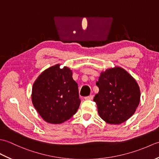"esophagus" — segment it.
Returning a JSON list of instances; mask_svg holds the SVG:
<instances>
[{
    "label": "esophagus",
    "mask_w": 159,
    "mask_h": 159,
    "mask_svg": "<svg viewBox=\"0 0 159 159\" xmlns=\"http://www.w3.org/2000/svg\"><path fill=\"white\" fill-rule=\"evenodd\" d=\"M93 96L92 95H89L88 96L85 97V100H93Z\"/></svg>",
    "instance_id": "34e87169"
}]
</instances>
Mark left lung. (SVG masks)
<instances>
[{"label": "left lung", "instance_id": "8db88e82", "mask_svg": "<svg viewBox=\"0 0 159 159\" xmlns=\"http://www.w3.org/2000/svg\"><path fill=\"white\" fill-rule=\"evenodd\" d=\"M99 92L93 101L100 117L111 124L126 121L135 112L140 101V89L136 80L121 67L102 72L96 82Z\"/></svg>", "mask_w": 159, "mask_h": 159}]
</instances>
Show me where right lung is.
<instances>
[{"label": "right lung", "mask_w": 159, "mask_h": 159, "mask_svg": "<svg viewBox=\"0 0 159 159\" xmlns=\"http://www.w3.org/2000/svg\"><path fill=\"white\" fill-rule=\"evenodd\" d=\"M32 102L46 121L61 124L72 117L80 104L78 84L72 72L56 65L40 74L33 84Z\"/></svg>", "instance_id": "1"}]
</instances>
